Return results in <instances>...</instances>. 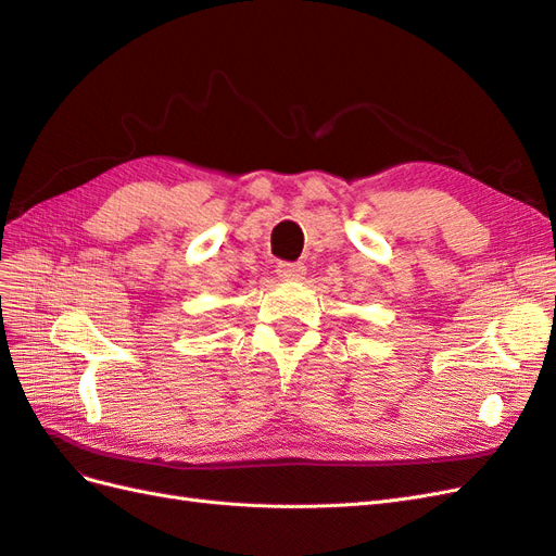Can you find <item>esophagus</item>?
Here are the masks:
<instances>
[{
  "label": "esophagus",
  "instance_id": "esophagus-1",
  "mask_svg": "<svg viewBox=\"0 0 556 556\" xmlns=\"http://www.w3.org/2000/svg\"><path fill=\"white\" fill-rule=\"evenodd\" d=\"M278 276L282 280H301L306 276V266L299 262H280L278 264Z\"/></svg>",
  "mask_w": 556,
  "mask_h": 556
}]
</instances>
